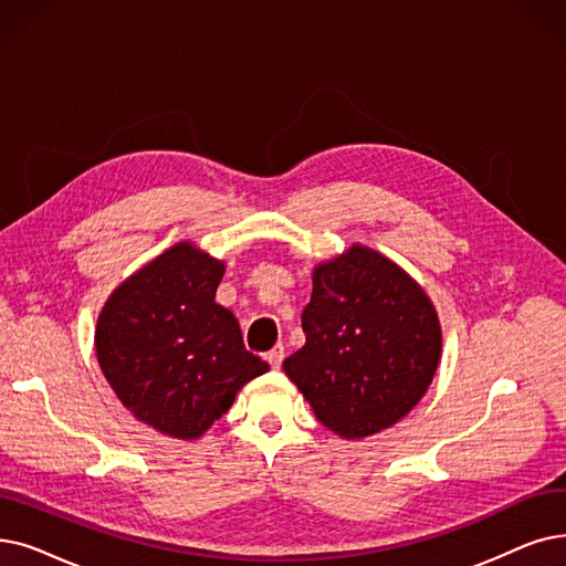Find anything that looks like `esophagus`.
<instances>
[{
    "instance_id": "34e87169",
    "label": "esophagus",
    "mask_w": 566,
    "mask_h": 566,
    "mask_svg": "<svg viewBox=\"0 0 566 566\" xmlns=\"http://www.w3.org/2000/svg\"><path fill=\"white\" fill-rule=\"evenodd\" d=\"M265 360L270 363V367H273V370H280L282 360H284V347H282V344H275V347L265 354Z\"/></svg>"
}]
</instances>
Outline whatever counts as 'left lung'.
<instances>
[{
    "mask_svg": "<svg viewBox=\"0 0 566 566\" xmlns=\"http://www.w3.org/2000/svg\"><path fill=\"white\" fill-rule=\"evenodd\" d=\"M305 347L284 360L316 419L344 439L377 434L419 405L441 326L426 291L384 254L352 244L312 273Z\"/></svg>",
    "mask_w": 566,
    "mask_h": 566,
    "instance_id": "1",
    "label": "left lung"
}]
</instances>
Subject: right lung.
I'll return each instance as SVG.
<instances>
[{
    "label": "right lung",
    "instance_id": "1",
    "mask_svg": "<svg viewBox=\"0 0 566 566\" xmlns=\"http://www.w3.org/2000/svg\"><path fill=\"white\" fill-rule=\"evenodd\" d=\"M191 242H178L122 282L96 322L102 373L138 421L176 439H199L268 373L242 344L238 318L214 303L224 275Z\"/></svg>",
    "mask_w": 566,
    "mask_h": 566
}]
</instances>
